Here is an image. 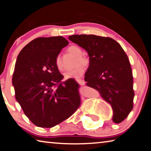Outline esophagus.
Listing matches in <instances>:
<instances>
[{
    "instance_id": "34e87169",
    "label": "esophagus",
    "mask_w": 151,
    "mask_h": 151,
    "mask_svg": "<svg viewBox=\"0 0 151 151\" xmlns=\"http://www.w3.org/2000/svg\"><path fill=\"white\" fill-rule=\"evenodd\" d=\"M76 82L81 85H85V81L83 80V79H76Z\"/></svg>"
}]
</instances>
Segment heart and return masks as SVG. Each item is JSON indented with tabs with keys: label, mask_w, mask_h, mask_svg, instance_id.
<instances>
[{
	"label": "heart",
	"mask_w": 151,
	"mask_h": 151,
	"mask_svg": "<svg viewBox=\"0 0 151 151\" xmlns=\"http://www.w3.org/2000/svg\"><path fill=\"white\" fill-rule=\"evenodd\" d=\"M68 51L70 53H72L74 55L76 56V65H78L75 68H74L73 69L66 71V72L64 74V76H65V79H70V78H75L77 79L81 77L83 75V74L85 73V68L84 66L82 65L83 64L84 66H88L90 63L89 58L88 57H85L82 55L83 53V50L81 48L78 47L76 45H72L68 48ZM56 66L58 70H63V63L61 61V58L58 56L56 58L55 60ZM79 65H78V64Z\"/></svg>",
	"instance_id": "obj_1"
}]
</instances>
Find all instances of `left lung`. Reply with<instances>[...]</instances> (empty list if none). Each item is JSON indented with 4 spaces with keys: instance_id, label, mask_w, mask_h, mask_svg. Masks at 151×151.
<instances>
[{
    "instance_id": "1",
    "label": "left lung",
    "mask_w": 151,
    "mask_h": 151,
    "mask_svg": "<svg viewBox=\"0 0 151 151\" xmlns=\"http://www.w3.org/2000/svg\"><path fill=\"white\" fill-rule=\"evenodd\" d=\"M68 39L88 52L86 85L98 91L111 104L112 121L120 123L133 108V76L126 53L116 40L94 35H75Z\"/></svg>"
}]
</instances>
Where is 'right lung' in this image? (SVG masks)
<instances>
[{"label": "right lung", "instance_id": "obj_1", "mask_svg": "<svg viewBox=\"0 0 151 151\" xmlns=\"http://www.w3.org/2000/svg\"><path fill=\"white\" fill-rule=\"evenodd\" d=\"M68 45L60 36L39 37L18 55L12 76L15 97L33 124L51 128L69 118L80 106L79 85L73 78L62 81L56 58Z\"/></svg>", "mask_w": 151, "mask_h": 151}]
</instances>
